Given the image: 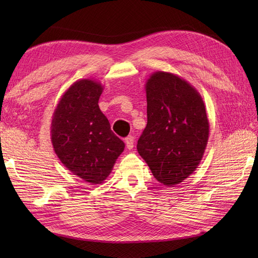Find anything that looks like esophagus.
<instances>
[{"mask_svg":"<svg viewBox=\"0 0 258 258\" xmlns=\"http://www.w3.org/2000/svg\"><path fill=\"white\" fill-rule=\"evenodd\" d=\"M125 144H126V147H127V150H133V147H134L133 136H127V138L125 139Z\"/></svg>","mask_w":258,"mask_h":258,"instance_id":"esophagus-1","label":"esophagus"}]
</instances>
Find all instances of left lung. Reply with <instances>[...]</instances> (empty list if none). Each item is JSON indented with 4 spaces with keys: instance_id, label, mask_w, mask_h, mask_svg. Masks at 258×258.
I'll use <instances>...</instances> for the list:
<instances>
[{
    "instance_id": "8db88e82",
    "label": "left lung",
    "mask_w": 258,
    "mask_h": 258,
    "mask_svg": "<svg viewBox=\"0 0 258 258\" xmlns=\"http://www.w3.org/2000/svg\"><path fill=\"white\" fill-rule=\"evenodd\" d=\"M145 91L147 124L138 152L158 182L173 187L194 173L204 155L210 135L205 104L194 86L169 72L151 74Z\"/></svg>"
}]
</instances>
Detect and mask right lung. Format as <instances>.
I'll return each mask as SVG.
<instances>
[{"instance_id":"right-lung-1","label":"right lung","mask_w":258,"mask_h":258,"mask_svg":"<svg viewBox=\"0 0 258 258\" xmlns=\"http://www.w3.org/2000/svg\"><path fill=\"white\" fill-rule=\"evenodd\" d=\"M103 89L93 79L74 82L59 98L51 124L52 145L59 161L92 185L108 177L125 147L98 106Z\"/></svg>"}]
</instances>
